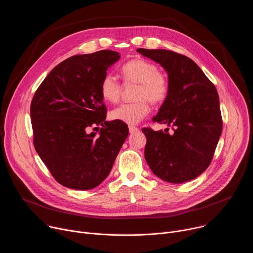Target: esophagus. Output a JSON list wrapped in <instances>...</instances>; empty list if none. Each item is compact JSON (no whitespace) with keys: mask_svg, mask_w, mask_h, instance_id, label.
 <instances>
[{"mask_svg":"<svg viewBox=\"0 0 253 253\" xmlns=\"http://www.w3.org/2000/svg\"><path fill=\"white\" fill-rule=\"evenodd\" d=\"M139 129L137 128V127H135V126H129V132L130 133H135V132H137Z\"/></svg>","mask_w":253,"mask_h":253,"instance_id":"obj_1","label":"esophagus"}]
</instances>
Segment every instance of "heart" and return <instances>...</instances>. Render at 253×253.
<instances>
[{
    "label": "heart",
    "instance_id": "1",
    "mask_svg": "<svg viewBox=\"0 0 253 253\" xmlns=\"http://www.w3.org/2000/svg\"><path fill=\"white\" fill-rule=\"evenodd\" d=\"M123 79L127 83H138L135 103H124L110 112L113 120L134 125L141 122L150 112L149 101L153 104L164 102L169 94L170 84L159 67L147 60L132 59L121 67ZM104 100L116 103L122 94V85L113 74H106L100 84Z\"/></svg>",
    "mask_w": 253,
    "mask_h": 253
}]
</instances>
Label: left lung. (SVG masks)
Wrapping results in <instances>:
<instances>
[{"mask_svg":"<svg viewBox=\"0 0 253 253\" xmlns=\"http://www.w3.org/2000/svg\"><path fill=\"white\" fill-rule=\"evenodd\" d=\"M168 73L170 90L153 121L173 126L154 131L142 128L144 150L152 172L169 183H183L210 165L222 132L219 97L214 84L190 58L169 50L137 49Z\"/></svg>","mask_w":253,"mask_h":253,"instance_id":"1","label":"left lung"}]
</instances>
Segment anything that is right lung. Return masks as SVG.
I'll use <instances>...</instances> for the list:
<instances>
[{"mask_svg":"<svg viewBox=\"0 0 253 253\" xmlns=\"http://www.w3.org/2000/svg\"><path fill=\"white\" fill-rule=\"evenodd\" d=\"M120 56L111 50L76 55L57 65L31 103L33 143L56 181L89 190L109 175L126 140L128 126L107 122L100 84ZM101 125L100 135L88 133ZM98 128V127H95Z\"/></svg>","mask_w":253,"mask_h":253,"instance_id":"obj_1","label":"right lung"}]
</instances>
